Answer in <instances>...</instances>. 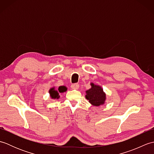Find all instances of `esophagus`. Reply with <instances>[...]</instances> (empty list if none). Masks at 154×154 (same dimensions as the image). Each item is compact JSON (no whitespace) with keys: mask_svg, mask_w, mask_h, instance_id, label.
Wrapping results in <instances>:
<instances>
[{"mask_svg":"<svg viewBox=\"0 0 154 154\" xmlns=\"http://www.w3.org/2000/svg\"><path fill=\"white\" fill-rule=\"evenodd\" d=\"M79 85L78 83H75V84H72L71 85V89H74V90H77L79 89Z\"/></svg>","mask_w":154,"mask_h":154,"instance_id":"34e87169","label":"esophagus"}]
</instances>
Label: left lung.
<instances>
[{"label": "left lung", "instance_id": "obj_1", "mask_svg": "<svg viewBox=\"0 0 154 154\" xmlns=\"http://www.w3.org/2000/svg\"><path fill=\"white\" fill-rule=\"evenodd\" d=\"M91 89L86 91L85 98L93 106L102 105L106 100V94L103 91V89L93 83H91Z\"/></svg>", "mask_w": 154, "mask_h": 154}]
</instances>
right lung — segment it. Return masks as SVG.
<instances>
[{"label": "right lung", "mask_w": 154, "mask_h": 154, "mask_svg": "<svg viewBox=\"0 0 154 154\" xmlns=\"http://www.w3.org/2000/svg\"><path fill=\"white\" fill-rule=\"evenodd\" d=\"M67 87L65 86H60L59 87L57 90L55 89V87H52L49 91L50 93V97L51 99H58L60 98V95H59V93H63L67 91Z\"/></svg>", "instance_id": "obj_1"}]
</instances>
